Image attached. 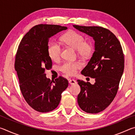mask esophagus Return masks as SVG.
Returning a JSON list of instances; mask_svg holds the SVG:
<instances>
[{"label": "esophagus", "instance_id": "esophagus-1", "mask_svg": "<svg viewBox=\"0 0 135 135\" xmlns=\"http://www.w3.org/2000/svg\"><path fill=\"white\" fill-rule=\"evenodd\" d=\"M69 83L70 84H74L76 83V81L74 79H70L69 80Z\"/></svg>", "mask_w": 135, "mask_h": 135}]
</instances>
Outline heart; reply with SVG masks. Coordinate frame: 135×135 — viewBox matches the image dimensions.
Instances as JSON below:
<instances>
[{
  "mask_svg": "<svg viewBox=\"0 0 135 135\" xmlns=\"http://www.w3.org/2000/svg\"><path fill=\"white\" fill-rule=\"evenodd\" d=\"M61 39L65 44L76 49L77 53L82 56H89L93 51L92 45L89 42H85L84 36L77 32H68L62 36ZM61 51L62 49L60 45L55 42H51L47 47L49 56L54 61H58L60 59ZM81 67V63L80 61H67L60 66L59 69L67 75L73 76Z\"/></svg>",
  "mask_w": 135,
  "mask_h": 135,
  "instance_id": "1",
  "label": "heart"
}]
</instances>
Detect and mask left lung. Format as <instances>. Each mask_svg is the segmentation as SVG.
I'll return each instance as SVG.
<instances>
[{"mask_svg": "<svg viewBox=\"0 0 135 135\" xmlns=\"http://www.w3.org/2000/svg\"><path fill=\"white\" fill-rule=\"evenodd\" d=\"M73 27L95 40V52L81 73L95 79V83L77 80L81 88L77 102L86 113L97 114L104 110L117 94L124 71V54L119 40L109 30L98 26Z\"/></svg>", "mask_w": 135, "mask_h": 135, "instance_id": "8db88e82", "label": "left lung"}]
</instances>
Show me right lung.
<instances>
[{
  "label": "right lung",
  "instance_id": "add662e5",
  "mask_svg": "<svg viewBox=\"0 0 135 135\" xmlns=\"http://www.w3.org/2000/svg\"><path fill=\"white\" fill-rule=\"evenodd\" d=\"M67 29L58 25H37L30 30L18 46L15 69L20 90L27 104L40 113L55 109L68 85L67 80L62 77L51 80L45 74V70L52 65L47 52L49 38Z\"/></svg>",
  "mask_w": 135,
  "mask_h": 135
}]
</instances>
